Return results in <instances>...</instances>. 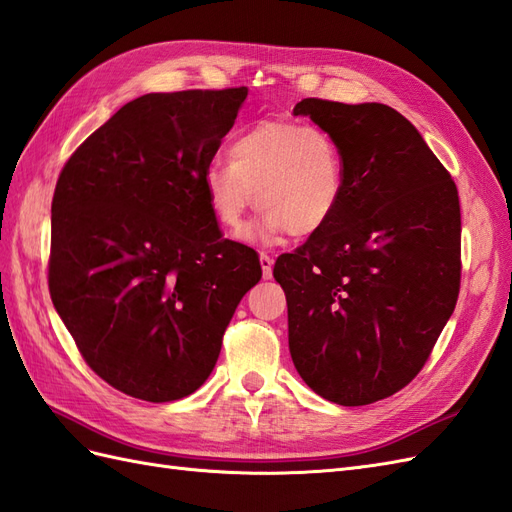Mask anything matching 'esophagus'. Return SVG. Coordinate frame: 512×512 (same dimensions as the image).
Here are the masks:
<instances>
[{
	"instance_id": "34e87169",
	"label": "esophagus",
	"mask_w": 512,
	"mask_h": 512,
	"mask_svg": "<svg viewBox=\"0 0 512 512\" xmlns=\"http://www.w3.org/2000/svg\"><path fill=\"white\" fill-rule=\"evenodd\" d=\"M259 264H261V274H264V279H270L272 277V266H274L272 257L266 255V253H259Z\"/></svg>"
}]
</instances>
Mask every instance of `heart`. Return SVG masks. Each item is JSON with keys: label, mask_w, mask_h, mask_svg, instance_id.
Listing matches in <instances>:
<instances>
[{"label": "heart", "mask_w": 512, "mask_h": 512, "mask_svg": "<svg viewBox=\"0 0 512 512\" xmlns=\"http://www.w3.org/2000/svg\"><path fill=\"white\" fill-rule=\"evenodd\" d=\"M209 212L235 231L257 199L266 209L246 231L248 242H270L290 231L307 238L322 231L346 194V157L322 127L261 121L231 142L229 162L212 160L201 175Z\"/></svg>", "instance_id": "b5f03b06"}]
</instances>
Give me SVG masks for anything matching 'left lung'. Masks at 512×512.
Masks as SVG:
<instances>
[{
	"mask_svg": "<svg viewBox=\"0 0 512 512\" xmlns=\"http://www.w3.org/2000/svg\"><path fill=\"white\" fill-rule=\"evenodd\" d=\"M294 116L342 144L346 194L329 225L274 264L290 355L324 400L372 404L413 381L452 316L458 192L422 134L385 103L303 99Z\"/></svg>",
	"mask_w": 512,
	"mask_h": 512,
	"instance_id": "8db88e82",
	"label": "left lung"
}]
</instances>
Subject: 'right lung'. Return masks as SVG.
Listing matches in <instances>:
<instances>
[{
	"label": "right lung",
	"instance_id": "1",
	"mask_svg": "<svg viewBox=\"0 0 512 512\" xmlns=\"http://www.w3.org/2000/svg\"><path fill=\"white\" fill-rule=\"evenodd\" d=\"M248 88L142 95L64 164L51 201L49 292L84 361L131 398L170 402L212 374L253 248L222 240L203 168Z\"/></svg>",
	"mask_w": 512,
	"mask_h": 512
}]
</instances>
